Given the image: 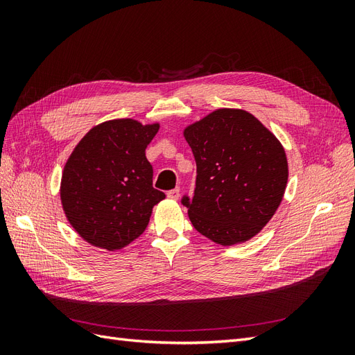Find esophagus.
Listing matches in <instances>:
<instances>
[{
	"mask_svg": "<svg viewBox=\"0 0 355 355\" xmlns=\"http://www.w3.org/2000/svg\"><path fill=\"white\" fill-rule=\"evenodd\" d=\"M179 196H180V189L179 188H175V189H171V191L167 192V198H170V200H178Z\"/></svg>",
	"mask_w": 355,
	"mask_h": 355,
	"instance_id": "1",
	"label": "esophagus"
}]
</instances>
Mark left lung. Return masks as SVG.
Listing matches in <instances>:
<instances>
[{"label":"left lung","mask_w":355,"mask_h":355,"mask_svg":"<svg viewBox=\"0 0 355 355\" xmlns=\"http://www.w3.org/2000/svg\"><path fill=\"white\" fill-rule=\"evenodd\" d=\"M197 163L194 197L182 202L194 228L220 245L249 241L271 220L288 179L286 151L244 110L220 108L185 127Z\"/></svg>","instance_id":"8db88e82"}]
</instances>
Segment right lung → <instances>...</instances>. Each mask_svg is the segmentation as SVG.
<instances>
[{
	"label": "right lung",
	"instance_id": "obj_1",
	"mask_svg": "<svg viewBox=\"0 0 355 355\" xmlns=\"http://www.w3.org/2000/svg\"><path fill=\"white\" fill-rule=\"evenodd\" d=\"M159 128L133 118L94 125L73 148L60 180L62 209L89 244L110 252L141 237L164 192L153 187L145 149Z\"/></svg>",
	"mask_w": 355,
	"mask_h": 355
}]
</instances>
